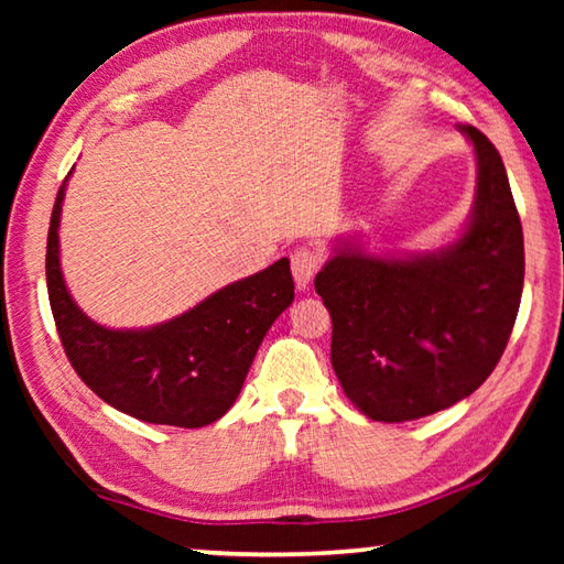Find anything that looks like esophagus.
Wrapping results in <instances>:
<instances>
[{"mask_svg": "<svg viewBox=\"0 0 564 564\" xmlns=\"http://www.w3.org/2000/svg\"><path fill=\"white\" fill-rule=\"evenodd\" d=\"M318 269H321V253L316 248L301 246L291 253V271H293L295 283H299V289H308V283L313 281V275L318 273Z\"/></svg>", "mask_w": 564, "mask_h": 564, "instance_id": "1", "label": "esophagus"}]
</instances>
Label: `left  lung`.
<instances>
[{
    "instance_id": "1",
    "label": "left lung",
    "mask_w": 564,
    "mask_h": 564,
    "mask_svg": "<svg viewBox=\"0 0 564 564\" xmlns=\"http://www.w3.org/2000/svg\"><path fill=\"white\" fill-rule=\"evenodd\" d=\"M477 184L463 234L433 253L376 256L340 238L316 275L330 362L362 415L405 423L455 405L498 366L524 281L522 224L490 139L460 127Z\"/></svg>"
}]
</instances>
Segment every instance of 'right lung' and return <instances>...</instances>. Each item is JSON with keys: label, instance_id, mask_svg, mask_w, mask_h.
<instances>
[{"label": "right lung", "instance_id": "add662e5", "mask_svg": "<svg viewBox=\"0 0 564 564\" xmlns=\"http://www.w3.org/2000/svg\"><path fill=\"white\" fill-rule=\"evenodd\" d=\"M56 194L46 236V289L66 358L104 403L144 423L204 427L236 403L273 321L293 303L291 261L234 281L149 328H107L74 303L59 263Z\"/></svg>", "mask_w": 564, "mask_h": 564}]
</instances>
